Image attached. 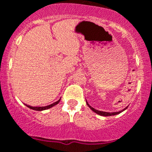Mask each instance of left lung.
Returning <instances> with one entry per match:
<instances>
[{
    "label": "left lung",
    "mask_w": 152,
    "mask_h": 152,
    "mask_svg": "<svg viewBox=\"0 0 152 152\" xmlns=\"http://www.w3.org/2000/svg\"><path fill=\"white\" fill-rule=\"evenodd\" d=\"M87 105H88V107H89L90 109H91V110H92V111H94V112L96 113L99 114V115H100V116H114V115H116V114L120 113L123 112L124 110H126V109H124V110H122V111H120V112H116V113H107V112H102V111H99V110H96V109H94V108L91 107V106H90L89 104L88 103V102H87Z\"/></svg>",
    "instance_id": "left-lung-1"
}]
</instances>
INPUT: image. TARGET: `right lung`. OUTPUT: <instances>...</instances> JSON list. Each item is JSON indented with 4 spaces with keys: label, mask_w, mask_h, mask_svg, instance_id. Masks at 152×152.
Masks as SVG:
<instances>
[{
    "label": "right lung",
    "mask_w": 152,
    "mask_h": 152,
    "mask_svg": "<svg viewBox=\"0 0 152 152\" xmlns=\"http://www.w3.org/2000/svg\"><path fill=\"white\" fill-rule=\"evenodd\" d=\"M60 100L61 99H59L58 101H56V102H54V103L50 104V105H49V106H39V107H34V106H28V108H30V109H32V110H37V111H42V110H47V109H50V108L54 106L55 105H56V104H58Z\"/></svg>",
    "instance_id": "add662e5"
}]
</instances>
